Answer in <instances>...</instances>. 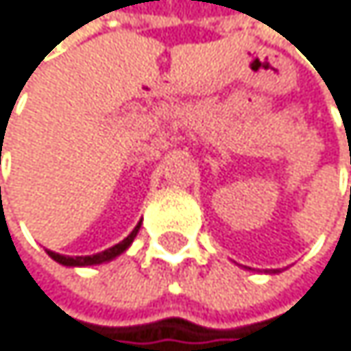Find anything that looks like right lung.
<instances>
[{
	"instance_id": "right-lung-1",
	"label": "right lung",
	"mask_w": 351,
	"mask_h": 351,
	"mask_svg": "<svg viewBox=\"0 0 351 351\" xmlns=\"http://www.w3.org/2000/svg\"><path fill=\"white\" fill-rule=\"evenodd\" d=\"M138 229H141V223L132 229L130 236H128V238H124L119 244H115V246H111V248H107V250H103V252H97V254H88V257H66V254H58V252H52V250H48V254H50V257H52L56 263L66 265V267L101 265V263H107V261H111V259L119 257V254H122V252L132 244V240H134V238H136V234H138Z\"/></svg>"
}]
</instances>
